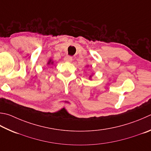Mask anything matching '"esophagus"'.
<instances>
[{"instance_id":"obj_1","label":"esophagus","mask_w":151,"mask_h":151,"mask_svg":"<svg viewBox=\"0 0 151 151\" xmlns=\"http://www.w3.org/2000/svg\"><path fill=\"white\" fill-rule=\"evenodd\" d=\"M64 61L66 62H71L73 61V57L70 56H68V55L65 56L64 58Z\"/></svg>"}]
</instances>
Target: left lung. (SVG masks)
<instances>
[{
    "label": "left lung",
    "instance_id": "8db88e82",
    "mask_svg": "<svg viewBox=\"0 0 151 151\" xmlns=\"http://www.w3.org/2000/svg\"><path fill=\"white\" fill-rule=\"evenodd\" d=\"M89 66H88V65H87V66H86V67H88ZM92 75H90V76H89V79H90V80H91V78H92Z\"/></svg>",
    "mask_w": 151,
    "mask_h": 151
}]
</instances>
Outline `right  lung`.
Segmentation results:
<instances>
[{
	"instance_id": "obj_1",
	"label": "right lung",
	"mask_w": 151,
	"mask_h": 151,
	"mask_svg": "<svg viewBox=\"0 0 151 151\" xmlns=\"http://www.w3.org/2000/svg\"><path fill=\"white\" fill-rule=\"evenodd\" d=\"M53 64H54V62H53V60H52V59H49L48 62H47V65H53Z\"/></svg>"
}]
</instances>
